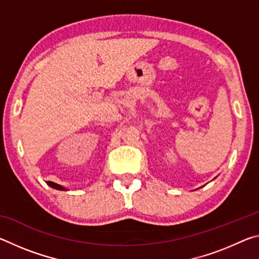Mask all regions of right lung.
I'll list each match as a JSON object with an SVG mask.
<instances>
[{"label":"right lung","mask_w":259,"mask_h":259,"mask_svg":"<svg viewBox=\"0 0 259 259\" xmlns=\"http://www.w3.org/2000/svg\"><path fill=\"white\" fill-rule=\"evenodd\" d=\"M47 184H48V185H49L50 187L56 188V190H59V191H68L66 187L61 186V185H59V184H56V183H54V182H47Z\"/></svg>","instance_id":"right-lung-1"}]
</instances>
